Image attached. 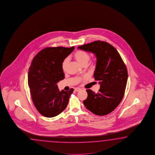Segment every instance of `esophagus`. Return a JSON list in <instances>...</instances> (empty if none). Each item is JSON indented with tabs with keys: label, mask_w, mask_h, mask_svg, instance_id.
Listing matches in <instances>:
<instances>
[{
	"label": "esophagus",
	"mask_w": 155,
	"mask_h": 155,
	"mask_svg": "<svg viewBox=\"0 0 155 155\" xmlns=\"http://www.w3.org/2000/svg\"><path fill=\"white\" fill-rule=\"evenodd\" d=\"M81 89L80 87H77L75 88V91H80Z\"/></svg>",
	"instance_id": "obj_1"
}]
</instances>
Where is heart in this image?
I'll return each mask as SVG.
<instances>
[{"label":"heart","mask_w":155,"mask_h":155,"mask_svg":"<svg viewBox=\"0 0 155 155\" xmlns=\"http://www.w3.org/2000/svg\"><path fill=\"white\" fill-rule=\"evenodd\" d=\"M73 57L82 66L87 65L89 60L90 59V56L89 53L84 51H77L73 54ZM68 60L65 58L62 62V68L64 71H66L68 68Z\"/></svg>","instance_id":"obj_1"}]
</instances>
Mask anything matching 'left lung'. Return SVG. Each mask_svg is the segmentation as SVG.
I'll return each instance as SVG.
<instances>
[{
	"mask_svg": "<svg viewBox=\"0 0 155 155\" xmlns=\"http://www.w3.org/2000/svg\"><path fill=\"white\" fill-rule=\"evenodd\" d=\"M78 48L95 54L97 64L93 76L100 84L97 93L87 90V98L84 101V104L95 115H107L123 98L127 83V67L116 48L107 42L95 41Z\"/></svg>",
	"mask_w": 155,
	"mask_h": 155,
	"instance_id": "obj_1",
	"label": "left lung"
}]
</instances>
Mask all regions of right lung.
Instances as JSON below:
<instances>
[{
    "instance_id": "obj_1",
    "label": "right lung",
    "mask_w": 155,
    "mask_h": 155,
    "mask_svg": "<svg viewBox=\"0 0 155 155\" xmlns=\"http://www.w3.org/2000/svg\"><path fill=\"white\" fill-rule=\"evenodd\" d=\"M74 49V47L45 48L32 61L28 69V85L36 108L45 117L56 116L68 106L74 89L60 91L57 84L64 79L62 64Z\"/></svg>"
}]
</instances>
